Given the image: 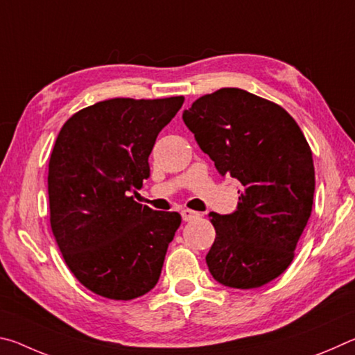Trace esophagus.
<instances>
[{"instance_id":"1","label":"esophagus","mask_w":355,"mask_h":355,"mask_svg":"<svg viewBox=\"0 0 355 355\" xmlns=\"http://www.w3.org/2000/svg\"><path fill=\"white\" fill-rule=\"evenodd\" d=\"M199 216H200V214L197 213V211H194V209H189V208L182 209V218H183L184 222H189V220H192V219L199 218Z\"/></svg>"}]
</instances>
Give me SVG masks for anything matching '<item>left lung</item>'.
Returning a JSON list of instances; mask_svg holds the SVG:
<instances>
[{"mask_svg": "<svg viewBox=\"0 0 355 355\" xmlns=\"http://www.w3.org/2000/svg\"><path fill=\"white\" fill-rule=\"evenodd\" d=\"M183 122L222 177L241 183L230 214L209 213L208 269L220 285L250 290L290 266L311 214V150L284 107L236 87L196 100Z\"/></svg>", "mask_w": 355, "mask_h": 355, "instance_id": "obj_1", "label": "left lung"}]
</instances>
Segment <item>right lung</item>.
<instances>
[{
  "instance_id": "obj_1",
  "label": "right lung",
  "mask_w": 355,
  "mask_h": 355,
  "mask_svg": "<svg viewBox=\"0 0 355 355\" xmlns=\"http://www.w3.org/2000/svg\"><path fill=\"white\" fill-rule=\"evenodd\" d=\"M183 101L105 100L59 131L48 166L51 230L70 271L98 296L130 300L158 284L182 216L135 196L150 177L156 137Z\"/></svg>"
}]
</instances>
